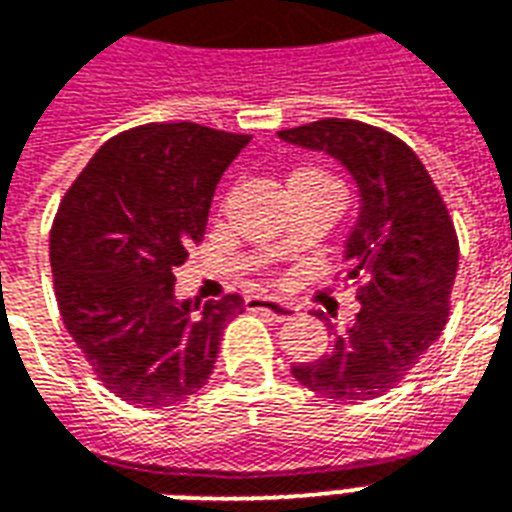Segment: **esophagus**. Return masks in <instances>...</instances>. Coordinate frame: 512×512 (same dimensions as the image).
I'll return each mask as SVG.
<instances>
[{
    "label": "esophagus",
    "mask_w": 512,
    "mask_h": 512,
    "mask_svg": "<svg viewBox=\"0 0 512 512\" xmlns=\"http://www.w3.org/2000/svg\"><path fill=\"white\" fill-rule=\"evenodd\" d=\"M247 308L249 311H263L268 317L273 319H292L298 314V308L292 306V303H284V300H276V298H263V295H252L247 298Z\"/></svg>",
    "instance_id": "obj_1"
}]
</instances>
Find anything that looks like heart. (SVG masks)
Wrapping results in <instances>:
<instances>
[{
    "label": "heart",
    "mask_w": 512,
    "mask_h": 512,
    "mask_svg": "<svg viewBox=\"0 0 512 512\" xmlns=\"http://www.w3.org/2000/svg\"><path fill=\"white\" fill-rule=\"evenodd\" d=\"M290 182H333V179L317 169H300L290 177Z\"/></svg>",
    "instance_id": "heart-1"
}]
</instances>
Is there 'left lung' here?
<instances>
[{
	"label": "left lung",
	"mask_w": 512,
	"mask_h": 512,
	"mask_svg": "<svg viewBox=\"0 0 512 512\" xmlns=\"http://www.w3.org/2000/svg\"><path fill=\"white\" fill-rule=\"evenodd\" d=\"M279 139L335 158L360 193L343 249L346 279H362L360 314L319 360L295 362L292 376L343 403L381 397L446 327L459 265L454 222L424 163L389 131L327 117L279 131Z\"/></svg>",
	"instance_id": "obj_1"
}]
</instances>
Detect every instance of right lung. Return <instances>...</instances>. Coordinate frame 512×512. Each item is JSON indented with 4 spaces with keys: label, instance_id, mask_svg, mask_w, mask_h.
I'll return each mask as SVG.
<instances>
[{
    "label": "right lung",
    "instance_id": "1",
    "mask_svg": "<svg viewBox=\"0 0 512 512\" xmlns=\"http://www.w3.org/2000/svg\"><path fill=\"white\" fill-rule=\"evenodd\" d=\"M252 136L198 123H147L101 144L66 190L50 230L58 311L99 381L161 408L209 381L241 295L177 300L222 171Z\"/></svg>",
    "mask_w": 512,
    "mask_h": 512
}]
</instances>
